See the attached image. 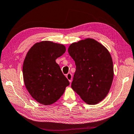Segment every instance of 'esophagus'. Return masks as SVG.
Instances as JSON below:
<instances>
[{
  "label": "esophagus",
  "mask_w": 134,
  "mask_h": 134,
  "mask_svg": "<svg viewBox=\"0 0 134 134\" xmlns=\"http://www.w3.org/2000/svg\"><path fill=\"white\" fill-rule=\"evenodd\" d=\"M66 77L67 79L69 80V81L71 83L72 81V75L70 73H69L68 74H67Z\"/></svg>",
  "instance_id": "34e87169"
}]
</instances>
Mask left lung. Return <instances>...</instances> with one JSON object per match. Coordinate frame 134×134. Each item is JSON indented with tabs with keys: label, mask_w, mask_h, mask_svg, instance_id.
I'll list each match as a JSON object with an SVG mask.
<instances>
[{
	"label": "left lung",
	"mask_w": 134,
	"mask_h": 134,
	"mask_svg": "<svg viewBox=\"0 0 134 134\" xmlns=\"http://www.w3.org/2000/svg\"><path fill=\"white\" fill-rule=\"evenodd\" d=\"M76 71L71 88L88 104H96L107 96L113 79L111 55L103 44L88 38L68 49Z\"/></svg>",
	"instance_id": "obj_1"
}]
</instances>
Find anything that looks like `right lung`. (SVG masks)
Segmentation results:
<instances>
[{
  "label": "right lung",
  "instance_id": "obj_1",
  "mask_svg": "<svg viewBox=\"0 0 134 134\" xmlns=\"http://www.w3.org/2000/svg\"><path fill=\"white\" fill-rule=\"evenodd\" d=\"M65 52L62 44L42 41L34 44L25 56L23 67L24 84L31 96L42 104L54 103L69 85L55 61Z\"/></svg>",
  "mask_w": 134,
  "mask_h": 134
}]
</instances>
